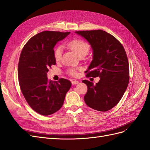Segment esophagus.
I'll return each mask as SVG.
<instances>
[{"label": "esophagus", "mask_w": 150, "mask_h": 150, "mask_svg": "<svg viewBox=\"0 0 150 150\" xmlns=\"http://www.w3.org/2000/svg\"><path fill=\"white\" fill-rule=\"evenodd\" d=\"M71 83H72V85L78 84L79 83V81H77V80H74V81H72V82H71Z\"/></svg>", "instance_id": "esophagus-1"}]
</instances>
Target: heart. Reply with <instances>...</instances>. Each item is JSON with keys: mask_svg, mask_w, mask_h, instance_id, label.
I'll use <instances>...</instances> for the list:
<instances>
[{"mask_svg": "<svg viewBox=\"0 0 150 150\" xmlns=\"http://www.w3.org/2000/svg\"><path fill=\"white\" fill-rule=\"evenodd\" d=\"M67 46L74 52H75L80 57L81 56H85L90 49V46L88 42L80 39H74L68 42ZM62 56V50L61 47H57L54 50V57L55 60L58 62L61 59ZM68 73L71 75H75L76 72L74 69H70Z\"/></svg>", "mask_w": 150, "mask_h": 150, "instance_id": "b5f03b06", "label": "heart"}]
</instances>
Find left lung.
Wrapping results in <instances>:
<instances>
[{
  "mask_svg": "<svg viewBox=\"0 0 150 150\" xmlns=\"http://www.w3.org/2000/svg\"><path fill=\"white\" fill-rule=\"evenodd\" d=\"M75 33L87 40L93 50L86 76L100 77L95 85L90 81H82L88 88L85 102L94 110L108 111L120 101L129 83V62L125 50L116 38L102 30Z\"/></svg>",
  "mask_w": 150,
  "mask_h": 150,
  "instance_id": "8db88e82",
  "label": "left lung"
}]
</instances>
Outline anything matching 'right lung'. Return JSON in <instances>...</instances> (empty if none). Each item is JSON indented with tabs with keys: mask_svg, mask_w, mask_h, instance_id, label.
I'll return each mask as SVG.
<instances>
[{
	"mask_svg": "<svg viewBox=\"0 0 150 150\" xmlns=\"http://www.w3.org/2000/svg\"><path fill=\"white\" fill-rule=\"evenodd\" d=\"M70 32L42 31L33 36L21 51L18 80L25 100L42 115L56 112L62 107L71 83L65 79L55 82L47 78L49 68L56 64L53 48Z\"/></svg>",
	"mask_w": 150,
	"mask_h": 150,
	"instance_id": "1",
	"label": "right lung"
}]
</instances>
